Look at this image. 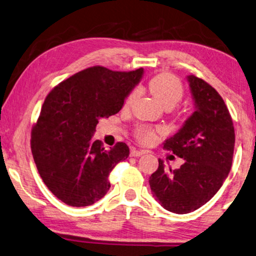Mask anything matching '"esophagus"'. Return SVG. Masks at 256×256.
I'll use <instances>...</instances> for the list:
<instances>
[{"mask_svg":"<svg viewBox=\"0 0 256 256\" xmlns=\"http://www.w3.org/2000/svg\"><path fill=\"white\" fill-rule=\"evenodd\" d=\"M144 154V150H131V156H141Z\"/></svg>","mask_w":256,"mask_h":256,"instance_id":"34e87169","label":"esophagus"}]
</instances>
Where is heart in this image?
Returning a JSON list of instances; mask_svg holds the SVG:
<instances>
[{
  "label": "heart",
  "instance_id": "heart-1",
  "mask_svg": "<svg viewBox=\"0 0 256 256\" xmlns=\"http://www.w3.org/2000/svg\"><path fill=\"white\" fill-rule=\"evenodd\" d=\"M148 90L156 100L164 108H172L184 95V88L177 77L170 74H161L152 77L148 82ZM136 92L132 90L125 100V106H130L136 98ZM136 136L142 142H152L155 139V132L150 128H140Z\"/></svg>",
  "mask_w": 256,
  "mask_h": 256
}]
</instances>
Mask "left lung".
Instances as JSON below:
<instances>
[{
  "mask_svg": "<svg viewBox=\"0 0 256 256\" xmlns=\"http://www.w3.org/2000/svg\"><path fill=\"white\" fill-rule=\"evenodd\" d=\"M186 79L194 112L163 144L185 162L172 170L160 158L150 177L152 196L174 214L196 210L218 192L231 170L234 150V123L222 96L196 76Z\"/></svg>",
  "mask_w": 256,
  "mask_h": 256,
  "instance_id": "8db88e82",
  "label": "left lung"
}]
</instances>
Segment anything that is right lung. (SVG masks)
I'll return each mask as SVG.
<instances>
[{"instance_id": "1", "label": "right lung", "mask_w": 256, "mask_h": 256, "mask_svg": "<svg viewBox=\"0 0 256 256\" xmlns=\"http://www.w3.org/2000/svg\"><path fill=\"white\" fill-rule=\"evenodd\" d=\"M144 72L142 68L130 72L88 68L46 98L32 130L30 148L44 182L64 204L86 207L109 190V174L128 158L130 150L117 142L106 150L102 141L92 138L101 118L122 109Z\"/></svg>"}]
</instances>
